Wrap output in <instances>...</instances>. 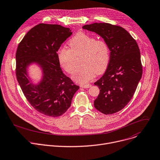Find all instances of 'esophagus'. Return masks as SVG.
Returning <instances> with one entry per match:
<instances>
[{
	"instance_id": "obj_1",
	"label": "esophagus",
	"mask_w": 160,
	"mask_h": 160,
	"mask_svg": "<svg viewBox=\"0 0 160 160\" xmlns=\"http://www.w3.org/2000/svg\"><path fill=\"white\" fill-rule=\"evenodd\" d=\"M92 85L91 84H87V85H80V87L82 88H85V89H88L90 88Z\"/></svg>"
}]
</instances>
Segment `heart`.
<instances>
[{
	"label": "heart",
	"instance_id": "1",
	"mask_svg": "<svg viewBox=\"0 0 160 160\" xmlns=\"http://www.w3.org/2000/svg\"><path fill=\"white\" fill-rule=\"evenodd\" d=\"M69 49L60 48L57 58L61 66L69 74L74 71L75 57L82 53L81 64L72 76L79 83L90 82L96 75L102 74L110 62V50L103 39H96L94 36L85 32H78L68 42Z\"/></svg>",
	"mask_w": 160,
	"mask_h": 160
}]
</instances>
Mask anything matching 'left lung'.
Listing matches in <instances>:
<instances>
[{"instance_id": "1", "label": "left lung", "mask_w": 160, "mask_h": 160, "mask_svg": "<svg viewBox=\"0 0 160 160\" xmlns=\"http://www.w3.org/2000/svg\"><path fill=\"white\" fill-rule=\"evenodd\" d=\"M82 28L102 38L110 51L107 69L94 83L100 89L94 101V107L106 115L118 112L132 98L142 77L138 46L129 33L120 26L94 23Z\"/></svg>"}]
</instances>
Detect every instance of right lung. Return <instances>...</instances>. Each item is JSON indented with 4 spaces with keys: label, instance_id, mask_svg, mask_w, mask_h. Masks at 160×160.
Listing matches in <instances>:
<instances>
[{
    "label": "right lung",
    "instance_id": "right-lung-1",
    "mask_svg": "<svg viewBox=\"0 0 160 160\" xmlns=\"http://www.w3.org/2000/svg\"><path fill=\"white\" fill-rule=\"evenodd\" d=\"M71 34L69 28L40 23L25 34L17 48L16 75L20 88L38 112L50 117L64 113L79 89L63 73L57 58L58 50ZM34 65L42 74L38 81L28 73Z\"/></svg>",
    "mask_w": 160,
    "mask_h": 160
}]
</instances>
